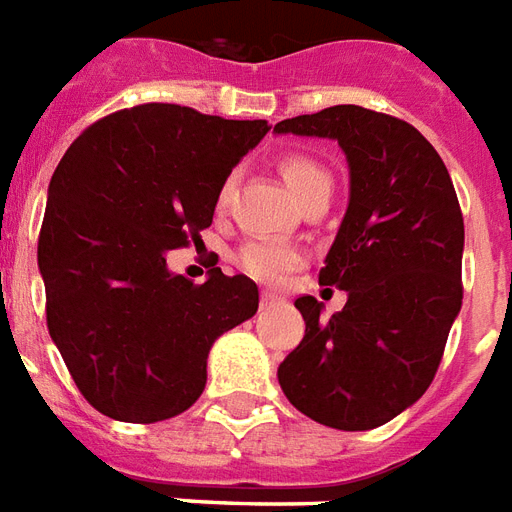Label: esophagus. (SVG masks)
Here are the masks:
<instances>
[{
    "instance_id": "34e87169",
    "label": "esophagus",
    "mask_w": 512,
    "mask_h": 512,
    "mask_svg": "<svg viewBox=\"0 0 512 512\" xmlns=\"http://www.w3.org/2000/svg\"><path fill=\"white\" fill-rule=\"evenodd\" d=\"M282 303V298H276L271 292H263V298H260V308H276Z\"/></svg>"
}]
</instances>
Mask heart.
<instances>
[{"mask_svg": "<svg viewBox=\"0 0 512 512\" xmlns=\"http://www.w3.org/2000/svg\"><path fill=\"white\" fill-rule=\"evenodd\" d=\"M284 182L290 185V190L298 195V201H306L308 195L317 193L322 187H330V174L325 166H319L317 161H311L306 155H287L279 163ZM236 187V174H228L225 182L220 185L217 193V206L225 209ZM239 268L247 276L257 279L263 284H279L290 271H295L303 263V249L292 241H276V239H255L244 244L239 252Z\"/></svg>", "mask_w": 512, "mask_h": 512, "instance_id": "obj_1", "label": "heart"}]
</instances>
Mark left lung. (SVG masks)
<instances>
[{
  "instance_id": "1",
  "label": "left lung",
  "mask_w": 512,
  "mask_h": 512,
  "mask_svg": "<svg viewBox=\"0 0 512 512\" xmlns=\"http://www.w3.org/2000/svg\"><path fill=\"white\" fill-rule=\"evenodd\" d=\"M335 139L349 163V206L319 284L346 306L295 300L306 335L279 365L284 395L308 419L360 432L419 400L462 308L464 220L435 147L400 117L338 104L273 126Z\"/></svg>"
}]
</instances>
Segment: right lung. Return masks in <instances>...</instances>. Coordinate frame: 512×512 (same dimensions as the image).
Listing matches in <instances>:
<instances>
[{
    "label": "right lung",
    "instance_id": "add662e5",
    "mask_svg": "<svg viewBox=\"0 0 512 512\" xmlns=\"http://www.w3.org/2000/svg\"><path fill=\"white\" fill-rule=\"evenodd\" d=\"M271 126L179 104H139L77 136L48 187L37 263L53 343L99 413L152 424L187 411L206 357L255 317L257 284L171 273V249L201 239L233 166Z\"/></svg>",
    "mask_w": 512,
    "mask_h": 512
}]
</instances>
